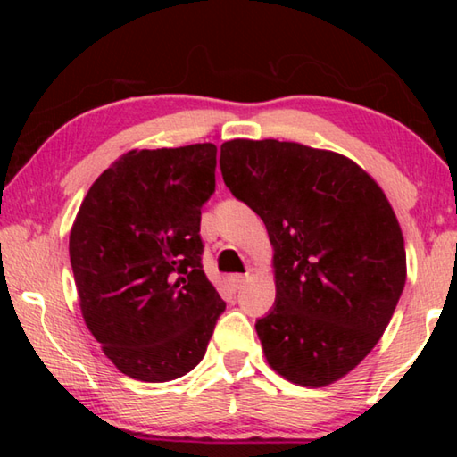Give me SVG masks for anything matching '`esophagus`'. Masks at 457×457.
I'll list each match as a JSON object with an SVG mask.
<instances>
[{"instance_id":"obj_1","label":"esophagus","mask_w":457,"mask_h":457,"mask_svg":"<svg viewBox=\"0 0 457 457\" xmlns=\"http://www.w3.org/2000/svg\"><path fill=\"white\" fill-rule=\"evenodd\" d=\"M244 282H245V276H244V274H234V276H229V286H231V288H234V292L242 290Z\"/></svg>"}]
</instances>
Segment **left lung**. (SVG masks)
Segmentation results:
<instances>
[{
  "label": "left lung",
  "mask_w": 457,
  "mask_h": 457,
  "mask_svg": "<svg viewBox=\"0 0 457 457\" xmlns=\"http://www.w3.org/2000/svg\"><path fill=\"white\" fill-rule=\"evenodd\" d=\"M220 167L274 245L276 303L256 320L270 367L304 386L335 383L373 351L403 292L389 201L351 159L298 143L234 138Z\"/></svg>",
  "instance_id": "left-lung-1"
}]
</instances>
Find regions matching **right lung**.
Returning <instances> with one entry per match:
<instances>
[{
	"instance_id": "obj_1",
	"label": "right lung",
	"mask_w": 457,
	"mask_h": 457,
	"mask_svg": "<svg viewBox=\"0 0 457 457\" xmlns=\"http://www.w3.org/2000/svg\"><path fill=\"white\" fill-rule=\"evenodd\" d=\"M218 146L129 151L92 183L71 231L84 322L120 373L165 383L199 365L226 311L201 264Z\"/></svg>"
}]
</instances>
